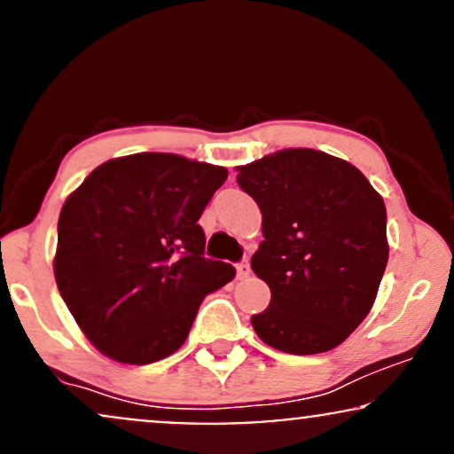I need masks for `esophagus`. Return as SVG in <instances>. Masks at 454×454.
I'll use <instances>...</instances> for the list:
<instances>
[{"label":"esophagus","mask_w":454,"mask_h":454,"mask_svg":"<svg viewBox=\"0 0 454 454\" xmlns=\"http://www.w3.org/2000/svg\"><path fill=\"white\" fill-rule=\"evenodd\" d=\"M236 270H238V278H248V276H250L248 259H242L239 263H236Z\"/></svg>","instance_id":"esophagus-1"}]
</instances>
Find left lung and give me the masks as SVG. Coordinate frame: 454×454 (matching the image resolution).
Masks as SVG:
<instances>
[{"mask_svg":"<svg viewBox=\"0 0 454 454\" xmlns=\"http://www.w3.org/2000/svg\"><path fill=\"white\" fill-rule=\"evenodd\" d=\"M236 169L263 216L250 268L271 301L253 317L254 332L282 353H327L376 301L388 261L385 201L353 163L314 148H285Z\"/></svg>","mask_w":454,"mask_h":454,"instance_id":"8db88e82","label":"left lung"}]
</instances>
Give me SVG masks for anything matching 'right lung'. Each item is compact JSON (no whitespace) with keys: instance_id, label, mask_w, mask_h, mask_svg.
<instances>
[{"instance_id":"add662e5","label":"right lung","mask_w":454,"mask_h":454,"mask_svg":"<svg viewBox=\"0 0 454 454\" xmlns=\"http://www.w3.org/2000/svg\"><path fill=\"white\" fill-rule=\"evenodd\" d=\"M227 169L172 153L95 168L59 215L55 280L89 342L146 365L184 344L200 303L236 276L204 257L200 216Z\"/></svg>"}]
</instances>
